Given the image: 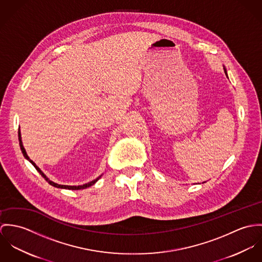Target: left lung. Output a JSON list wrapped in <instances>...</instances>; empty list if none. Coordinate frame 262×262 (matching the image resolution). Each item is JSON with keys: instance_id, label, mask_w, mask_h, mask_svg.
I'll use <instances>...</instances> for the list:
<instances>
[{"instance_id": "obj_1", "label": "left lung", "mask_w": 262, "mask_h": 262, "mask_svg": "<svg viewBox=\"0 0 262 262\" xmlns=\"http://www.w3.org/2000/svg\"><path fill=\"white\" fill-rule=\"evenodd\" d=\"M224 71H225V74H226V76H227V71H226V69L224 68Z\"/></svg>"}]
</instances>
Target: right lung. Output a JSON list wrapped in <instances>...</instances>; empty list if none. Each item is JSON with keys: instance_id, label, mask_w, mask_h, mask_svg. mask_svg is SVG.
I'll return each instance as SVG.
<instances>
[{"instance_id": "add662e5", "label": "right lung", "mask_w": 262, "mask_h": 262, "mask_svg": "<svg viewBox=\"0 0 262 262\" xmlns=\"http://www.w3.org/2000/svg\"><path fill=\"white\" fill-rule=\"evenodd\" d=\"M18 136H19V145H20V147H21V150H22V152H23V156L29 161L30 163L36 168V170L40 173L41 176H43L44 178H45V180L51 185V186H53V187H56V188H60V189H68V190H81V189H86L88 187H90V186H92V185H94L99 179H100V177L101 176H99L98 178H96L95 180H93V181H91V182H89L88 184H83V185H81V186H66V185H59V184H56V183H54V182H52V181H50L44 173L36 166V164L32 161V160H30L29 157L27 156V154H26V150H25V148H24V146H23V144H22V140H21V133H20V130L18 132Z\"/></svg>"}]
</instances>
